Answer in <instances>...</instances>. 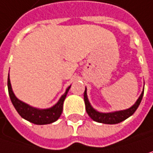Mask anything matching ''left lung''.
Wrapping results in <instances>:
<instances>
[{"instance_id":"obj_1","label":"left lung","mask_w":153,"mask_h":153,"mask_svg":"<svg viewBox=\"0 0 153 153\" xmlns=\"http://www.w3.org/2000/svg\"><path fill=\"white\" fill-rule=\"evenodd\" d=\"M143 95H144V91L141 94V95L139 96V98L137 99V101L136 102V103L133 105L131 108L125 109V110L112 112V113H100V112L94 110L91 107L90 103L88 102V99L87 96V88L85 89V92H84V101H85L87 113L94 121L102 123H106V124H116V123H119L124 121L125 119L130 117L135 113V111L137 110V108H138V106L142 101Z\"/></svg>"}]
</instances>
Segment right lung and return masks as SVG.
Wrapping results in <instances>:
<instances>
[{"mask_svg": "<svg viewBox=\"0 0 153 153\" xmlns=\"http://www.w3.org/2000/svg\"><path fill=\"white\" fill-rule=\"evenodd\" d=\"M7 89H8V94H9L10 100L14 105L15 108L16 109V111L18 112V114L22 117L34 124L42 125V124H49V123H54L61 116L63 111V103H64V101L66 97L68 91L70 89V87L66 89L65 93L61 96L58 103L54 105L52 108H50L47 109L34 108L21 101H19L15 96L12 91L10 80H9V75L7 78Z\"/></svg>", "mask_w": 153, "mask_h": 153, "instance_id": "add662e5", "label": "right lung"}]
</instances>
